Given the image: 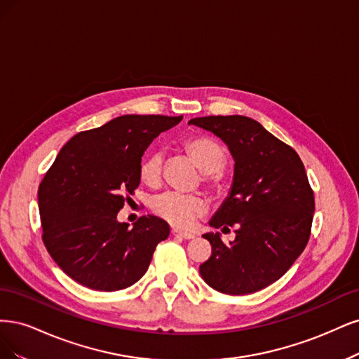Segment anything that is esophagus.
Here are the masks:
<instances>
[{
  "label": "esophagus",
  "mask_w": 359,
  "mask_h": 359,
  "mask_svg": "<svg viewBox=\"0 0 359 359\" xmlns=\"http://www.w3.org/2000/svg\"><path fill=\"white\" fill-rule=\"evenodd\" d=\"M171 234L175 236V237L184 238V240H191V238L195 237L192 233H187V231H180V229H177V228H172V229H171Z\"/></svg>",
  "instance_id": "obj_1"
}]
</instances>
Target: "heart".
<instances>
[{
  "label": "heart",
  "mask_w": 359,
  "mask_h": 359,
  "mask_svg": "<svg viewBox=\"0 0 359 359\" xmlns=\"http://www.w3.org/2000/svg\"><path fill=\"white\" fill-rule=\"evenodd\" d=\"M187 150L194 164L204 172V180L212 188L219 184V170L225 164V150L222 146L207 137H194L184 142ZM163 154L152 152L143 158L138 175L140 180L147 187H158L163 176ZM150 207L156 216L164 219L172 226L188 228L195 221V217L203 216L209 204L198 194H179L164 192L152 200Z\"/></svg>",
  "instance_id": "obj_1"
}]
</instances>
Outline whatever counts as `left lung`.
<instances>
[{"label": "left lung", "instance_id": "8db88e82", "mask_svg": "<svg viewBox=\"0 0 359 359\" xmlns=\"http://www.w3.org/2000/svg\"><path fill=\"white\" fill-rule=\"evenodd\" d=\"M189 123L213 133L234 158L229 195L210 219L213 228L237 226L225 245L219 233L212 257L200 265L204 282L228 295L261 291L279 280L304 250L315 212L303 161L295 150L246 116H204Z\"/></svg>", "mask_w": 359, "mask_h": 359}]
</instances>
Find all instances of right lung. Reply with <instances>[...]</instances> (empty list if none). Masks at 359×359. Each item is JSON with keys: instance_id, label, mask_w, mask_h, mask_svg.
Instances as JSON below:
<instances>
[{"instance_id": "right-lung-1", "label": "right lung", "mask_w": 359, "mask_h": 359, "mask_svg": "<svg viewBox=\"0 0 359 359\" xmlns=\"http://www.w3.org/2000/svg\"><path fill=\"white\" fill-rule=\"evenodd\" d=\"M182 118L125 114L76 134L60 150L39 188L43 243L77 283L111 292L147 271L168 224L147 215L130 226L116 216L140 184L144 150Z\"/></svg>"}]
</instances>
